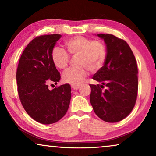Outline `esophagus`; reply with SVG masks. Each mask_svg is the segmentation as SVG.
Masks as SVG:
<instances>
[{
	"instance_id": "obj_1",
	"label": "esophagus",
	"mask_w": 156,
	"mask_h": 156,
	"mask_svg": "<svg viewBox=\"0 0 156 156\" xmlns=\"http://www.w3.org/2000/svg\"><path fill=\"white\" fill-rule=\"evenodd\" d=\"M72 89H74V90H77V89H80V85H72Z\"/></svg>"
}]
</instances>
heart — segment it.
Returning a JSON list of instances; mask_svg holds the SVG:
<instances>
[{
	"label": "heart",
	"mask_w": 156,
	"mask_h": 156,
	"mask_svg": "<svg viewBox=\"0 0 156 156\" xmlns=\"http://www.w3.org/2000/svg\"><path fill=\"white\" fill-rule=\"evenodd\" d=\"M65 46L70 55H77L79 67H70L64 72L62 80L72 85H80L87 76V68L96 71L101 67L106 57V49L101 42L91 40L83 36H74L65 42ZM51 59L55 66L60 69L67 67L69 57L63 49L53 48Z\"/></svg>",
	"instance_id": "obj_1"
}]
</instances>
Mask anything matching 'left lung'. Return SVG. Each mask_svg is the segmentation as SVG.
<instances>
[{"label": "left lung", "instance_id": "8db88e82", "mask_svg": "<svg viewBox=\"0 0 156 156\" xmlns=\"http://www.w3.org/2000/svg\"><path fill=\"white\" fill-rule=\"evenodd\" d=\"M106 46L104 65L92 79L101 84H89L90 102L95 114L108 123L125 119L135 106L138 94V67L127 42L111 34H98ZM106 86V90L102 89Z\"/></svg>", "mask_w": 156, "mask_h": 156}]
</instances>
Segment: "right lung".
<instances>
[{
    "label": "right lung",
    "instance_id": "1",
    "mask_svg": "<svg viewBox=\"0 0 156 156\" xmlns=\"http://www.w3.org/2000/svg\"><path fill=\"white\" fill-rule=\"evenodd\" d=\"M61 35L38 36L27 44L19 60L16 72L19 98L25 112L42 124L60 120L67 113L71 99L69 84L48 89L57 84L60 74L52 59L51 52Z\"/></svg>",
    "mask_w": 156,
    "mask_h": 156
}]
</instances>
